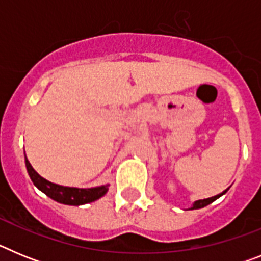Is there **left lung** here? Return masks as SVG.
I'll return each mask as SVG.
<instances>
[{
  "label": "left lung",
  "instance_id": "8db88e82",
  "mask_svg": "<svg viewBox=\"0 0 261 261\" xmlns=\"http://www.w3.org/2000/svg\"><path fill=\"white\" fill-rule=\"evenodd\" d=\"M227 190H229V188H227ZM227 190L223 191V192L220 193V195H216V196H213V197H209V199L197 200V201L193 202V205L190 208V211H193V209H201V208H204V206H206V205L212 204V202L216 201V200L218 199V197H221V196H222V195H225V193L227 192Z\"/></svg>",
  "mask_w": 261,
  "mask_h": 261
}]
</instances>
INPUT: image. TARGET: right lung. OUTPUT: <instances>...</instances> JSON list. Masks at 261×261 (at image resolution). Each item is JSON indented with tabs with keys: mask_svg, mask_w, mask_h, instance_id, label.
<instances>
[{
	"mask_svg": "<svg viewBox=\"0 0 261 261\" xmlns=\"http://www.w3.org/2000/svg\"><path fill=\"white\" fill-rule=\"evenodd\" d=\"M26 167L32 183L38 187L41 192H44L48 197H50L55 201L65 205H84L93 202L95 200L100 199L107 193L108 184L100 187H94V188H75V187H64L60 184H55L48 181L47 179L41 177L38 172L32 168L31 163L26 156Z\"/></svg>",
	"mask_w": 261,
	"mask_h": 261,
	"instance_id": "add662e5",
	"label": "right lung"
}]
</instances>
